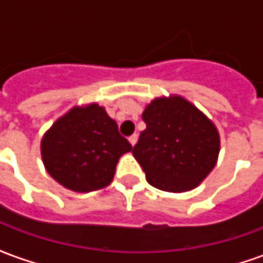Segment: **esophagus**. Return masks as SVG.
I'll use <instances>...</instances> for the list:
<instances>
[{
    "label": "esophagus",
    "mask_w": 263,
    "mask_h": 263,
    "mask_svg": "<svg viewBox=\"0 0 263 263\" xmlns=\"http://www.w3.org/2000/svg\"><path fill=\"white\" fill-rule=\"evenodd\" d=\"M128 141H129V143H131L132 146L135 145V143L138 142V135L137 134H134V135H131V137L128 138Z\"/></svg>",
    "instance_id": "34e87169"
}]
</instances>
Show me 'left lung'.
I'll use <instances>...</instances> for the list:
<instances>
[{
  "label": "left lung",
  "mask_w": 263,
  "mask_h": 263,
  "mask_svg": "<svg viewBox=\"0 0 263 263\" xmlns=\"http://www.w3.org/2000/svg\"><path fill=\"white\" fill-rule=\"evenodd\" d=\"M146 129L132 149L151 186L183 193L214 169L220 134L207 115L182 96L158 97L145 107Z\"/></svg>",
  "instance_id": "left-lung-1"
}]
</instances>
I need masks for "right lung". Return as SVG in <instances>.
I'll return each instance as SVG.
<instances>
[{
	"instance_id": "right-lung-1",
	"label": "right lung",
	"mask_w": 263,
	"mask_h": 263,
	"mask_svg": "<svg viewBox=\"0 0 263 263\" xmlns=\"http://www.w3.org/2000/svg\"><path fill=\"white\" fill-rule=\"evenodd\" d=\"M131 143L97 103L76 105L54 121L41 141L45 169L63 187L88 193L107 187Z\"/></svg>"
}]
</instances>
